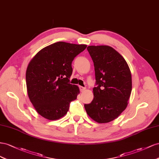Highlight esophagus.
<instances>
[{
	"instance_id": "34e87169",
	"label": "esophagus",
	"mask_w": 159,
	"mask_h": 159,
	"mask_svg": "<svg viewBox=\"0 0 159 159\" xmlns=\"http://www.w3.org/2000/svg\"><path fill=\"white\" fill-rule=\"evenodd\" d=\"M79 89H80V90L81 92H83L84 90H86V88H85V87H82V86H80V87H79Z\"/></svg>"
}]
</instances>
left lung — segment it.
Here are the masks:
<instances>
[{
	"label": "left lung",
	"instance_id": "1",
	"mask_svg": "<svg viewBox=\"0 0 159 159\" xmlns=\"http://www.w3.org/2000/svg\"><path fill=\"white\" fill-rule=\"evenodd\" d=\"M94 62L97 87L91 103L85 104L87 115L98 123L109 122L128 105L132 76L127 62L120 53L107 45L89 46Z\"/></svg>",
	"mask_w": 159,
	"mask_h": 159
}]
</instances>
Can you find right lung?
<instances>
[{"instance_id":"1","label":"right lung","mask_w":159,"mask_h":159,"mask_svg":"<svg viewBox=\"0 0 159 159\" xmlns=\"http://www.w3.org/2000/svg\"><path fill=\"white\" fill-rule=\"evenodd\" d=\"M86 44L57 42L43 48L32 58L26 71L30 101L39 114L50 120L64 116L69 104L80 93L69 83L72 62L87 48Z\"/></svg>"}]
</instances>
